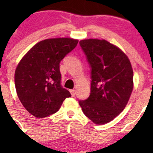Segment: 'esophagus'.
<instances>
[{"mask_svg":"<svg viewBox=\"0 0 153 153\" xmlns=\"http://www.w3.org/2000/svg\"><path fill=\"white\" fill-rule=\"evenodd\" d=\"M69 92H70L71 95H72V97L75 96V91L74 90V89H70V91H69Z\"/></svg>","mask_w":153,"mask_h":153,"instance_id":"34e87169","label":"esophagus"}]
</instances>
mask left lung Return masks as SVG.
<instances>
[{
	"label": "left lung",
	"mask_w": 153,
	"mask_h": 153,
	"mask_svg": "<svg viewBox=\"0 0 153 153\" xmlns=\"http://www.w3.org/2000/svg\"><path fill=\"white\" fill-rule=\"evenodd\" d=\"M91 68L89 98L79 101L84 115L96 124H105L125 108L133 89V71L126 54L105 40L79 42Z\"/></svg>",
	"instance_id": "1"
}]
</instances>
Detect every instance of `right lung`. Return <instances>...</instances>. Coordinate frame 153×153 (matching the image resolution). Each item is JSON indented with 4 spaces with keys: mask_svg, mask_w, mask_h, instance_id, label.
<instances>
[{
    "mask_svg": "<svg viewBox=\"0 0 153 153\" xmlns=\"http://www.w3.org/2000/svg\"><path fill=\"white\" fill-rule=\"evenodd\" d=\"M78 43L69 38L44 40L31 48L18 64L15 73L17 95L36 118L55 113L71 96L61 84L60 62Z\"/></svg>",
    "mask_w": 153,
    "mask_h": 153,
    "instance_id": "obj_1",
    "label": "right lung"
}]
</instances>
